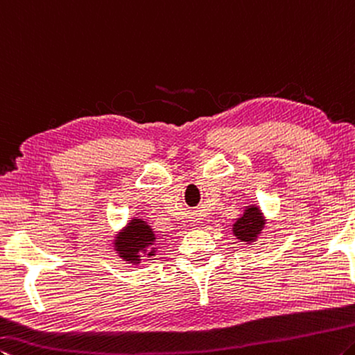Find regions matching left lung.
<instances>
[{
	"label": "left lung",
	"instance_id": "8db88e82",
	"mask_svg": "<svg viewBox=\"0 0 355 355\" xmlns=\"http://www.w3.org/2000/svg\"><path fill=\"white\" fill-rule=\"evenodd\" d=\"M266 217L261 212L259 206L250 205L243 209V214L236 218L234 225H232V234L236 236V239L245 243H253L258 241V237L263 230L266 228Z\"/></svg>",
	"mask_w": 355,
	"mask_h": 355
}]
</instances>
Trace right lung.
<instances>
[{
	"instance_id": "1",
	"label": "right lung",
	"mask_w": 355,
	"mask_h": 355,
	"mask_svg": "<svg viewBox=\"0 0 355 355\" xmlns=\"http://www.w3.org/2000/svg\"><path fill=\"white\" fill-rule=\"evenodd\" d=\"M155 232L144 218L132 217L127 225L114 236L113 250L127 264L137 266L143 258L155 257Z\"/></svg>"
}]
</instances>
